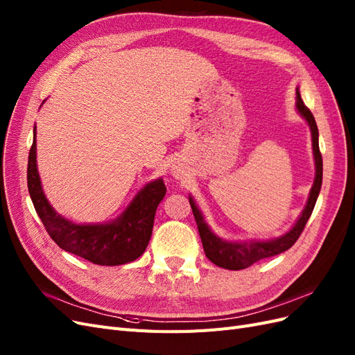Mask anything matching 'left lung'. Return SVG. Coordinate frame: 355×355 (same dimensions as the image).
Instances as JSON below:
<instances>
[{
	"instance_id": "1",
	"label": "left lung",
	"mask_w": 355,
	"mask_h": 355,
	"mask_svg": "<svg viewBox=\"0 0 355 355\" xmlns=\"http://www.w3.org/2000/svg\"><path fill=\"white\" fill-rule=\"evenodd\" d=\"M296 108L299 114L302 115L309 124L311 135H313V149H314V158H315L314 185L311 188L309 198L302 214H300V218L297 219L295 227L280 239L270 240V241L232 243V241L219 239L218 235H214L210 231L207 223L204 222L202 214L197 209L196 202L192 201V198H189V204L197 222V228L201 237L204 253H206L207 259L211 261L214 265L225 268V270H232V271L244 270V268H249L250 265L265 259V257H272L288 250L290 247L297 241L300 234H302L311 213L314 210L315 201L318 198L320 189H321V180H323V158H321V153L318 148V128L314 120V115L308 110V106H305L302 98H300L299 94V90H296Z\"/></svg>"
}]
</instances>
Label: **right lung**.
<instances>
[{"label": "right lung", "mask_w": 355, "mask_h": 355, "mask_svg": "<svg viewBox=\"0 0 355 355\" xmlns=\"http://www.w3.org/2000/svg\"><path fill=\"white\" fill-rule=\"evenodd\" d=\"M35 146L34 132V142L28 157V189L51 240L65 252L96 265L114 266L137 259L151 239L157 206L166 196L164 182L158 179L148 184L121 216L111 223L77 225L58 214L44 197L37 171Z\"/></svg>", "instance_id": "obj_1"}]
</instances>
